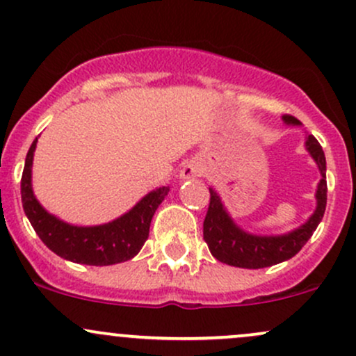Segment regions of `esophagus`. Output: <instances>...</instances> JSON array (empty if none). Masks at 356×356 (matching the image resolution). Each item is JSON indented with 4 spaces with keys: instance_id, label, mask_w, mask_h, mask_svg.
Returning <instances> with one entry per match:
<instances>
[{
    "instance_id": "1",
    "label": "esophagus",
    "mask_w": 356,
    "mask_h": 356,
    "mask_svg": "<svg viewBox=\"0 0 356 356\" xmlns=\"http://www.w3.org/2000/svg\"><path fill=\"white\" fill-rule=\"evenodd\" d=\"M201 174H202V169L197 162H187V164L181 169V174L179 175H181V179H194V177H199Z\"/></svg>"
}]
</instances>
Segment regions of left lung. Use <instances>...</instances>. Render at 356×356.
Wrapping results in <instances>:
<instances>
[{
	"mask_svg": "<svg viewBox=\"0 0 356 356\" xmlns=\"http://www.w3.org/2000/svg\"><path fill=\"white\" fill-rule=\"evenodd\" d=\"M283 122L288 125H301V122L291 115H283ZM305 147L316 162L321 174L316 192H314L316 209L305 224L286 234L261 236L244 231L226 211L220 195L209 187L211 202L206 219H204V241L216 259L236 268L261 269L291 259L308 243L325 214L328 187H326V159L320 142L313 136H308Z\"/></svg>",
	"mask_w": 356,
	"mask_h": 356,
	"instance_id": "left-lung-1",
	"label": "left lung"
}]
</instances>
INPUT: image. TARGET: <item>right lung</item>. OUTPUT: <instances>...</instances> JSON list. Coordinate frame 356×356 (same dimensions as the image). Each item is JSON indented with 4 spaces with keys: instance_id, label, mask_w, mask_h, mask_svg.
Returning <instances> with one entry per match:
<instances>
[{
    "instance_id": "right-lung-1",
    "label": "right lung",
    "mask_w": 356,
    "mask_h": 356,
    "mask_svg": "<svg viewBox=\"0 0 356 356\" xmlns=\"http://www.w3.org/2000/svg\"><path fill=\"white\" fill-rule=\"evenodd\" d=\"M35 138L24 161L22 175V202L24 214L44 246L72 263L88 266H110L124 263L138 254L149 238L150 220L169 194L162 186L150 191L129 212L100 226H73L48 212L35 197L31 186V167L36 149Z\"/></svg>"
}]
</instances>
